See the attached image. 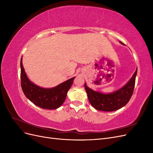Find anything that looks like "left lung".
Instances as JSON below:
<instances>
[{
	"label": "left lung",
	"mask_w": 153,
	"mask_h": 153,
	"mask_svg": "<svg viewBox=\"0 0 153 153\" xmlns=\"http://www.w3.org/2000/svg\"><path fill=\"white\" fill-rule=\"evenodd\" d=\"M119 42L124 45L121 41ZM137 74V68L130 80L126 84L119 89L108 94L92 90L85 83V89L90 103L95 109L105 112H112L121 108L128 103L133 93Z\"/></svg>",
	"instance_id": "8db88e82"
}]
</instances>
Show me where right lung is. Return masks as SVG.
Masks as SVG:
<instances>
[{
	"mask_svg": "<svg viewBox=\"0 0 153 153\" xmlns=\"http://www.w3.org/2000/svg\"><path fill=\"white\" fill-rule=\"evenodd\" d=\"M21 86L23 92L31 102L43 109H56L61 106L66 100L67 93L75 77L64 82L52 88H43L36 85L27 77L20 61Z\"/></svg>",
	"mask_w": 153,
	"mask_h": 153,
	"instance_id": "right-lung-1",
	"label": "right lung"
}]
</instances>
